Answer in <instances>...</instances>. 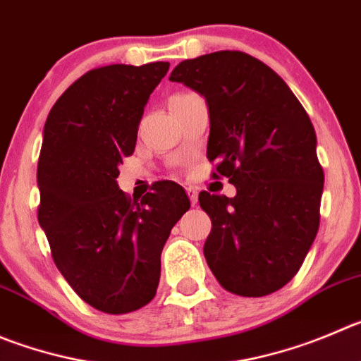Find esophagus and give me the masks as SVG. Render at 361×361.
<instances>
[{
    "instance_id": "obj_1",
    "label": "esophagus",
    "mask_w": 361,
    "mask_h": 361,
    "mask_svg": "<svg viewBox=\"0 0 361 361\" xmlns=\"http://www.w3.org/2000/svg\"><path fill=\"white\" fill-rule=\"evenodd\" d=\"M187 194H188V197H190V203L194 204V207H196V204H197V196H200V192H197V188L196 187H188L187 188Z\"/></svg>"
}]
</instances>
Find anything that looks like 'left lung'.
I'll return each mask as SVG.
<instances>
[{
	"label": "left lung",
	"mask_w": 361,
	"mask_h": 361,
	"mask_svg": "<svg viewBox=\"0 0 361 361\" xmlns=\"http://www.w3.org/2000/svg\"><path fill=\"white\" fill-rule=\"evenodd\" d=\"M171 82L207 99V157L237 196L200 194L212 219L204 258L228 292L262 298L285 287L319 230L324 173L308 114L278 74L242 51L183 60Z\"/></svg>",
	"instance_id": "left-lung-1"
}]
</instances>
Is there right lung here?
<instances>
[{
  "instance_id": "add662e5",
  "label": "right lung",
  "mask_w": 361,
  "mask_h": 361,
  "mask_svg": "<svg viewBox=\"0 0 361 361\" xmlns=\"http://www.w3.org/2000/svg\"><path fill=\"white\" fill-rule=\"evenodd\" d=\"M167 71L169 62L89 71L59 97L44 124L39 224L73 290L112 315L154 298L161 249L190 208L176 183H160L133 201L117 185L151 92Z\"/></svg>"
}]
</instances>
